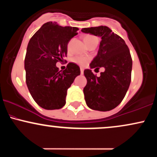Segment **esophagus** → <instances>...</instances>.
I'll use <instances>...</instances> for the list:
<instances>
[{"label":"esophagus","instance_id":"obj_1","mask_svg":"<svg viewBox=\"0 0 157 157\" xmlns=\"http://www.w3.org/2000/svg\"><path fill=\"white\" fill-rule=\"evenodd\" d=\"M83 71H84L83 68L81 67V68H80V72H81V75H82V74H83Z\"/></svg>","mask_w":157,"mask_h":157}]
</instances>
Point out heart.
Segmentation results:
<instances>
[{
	"instance_id": "heart-1",
	"label": "heart",
	"mask_w": 157,
	"mask_h": 157,
	"mask_svg": "<svg viewBox=\"0 0 157 157\" xmlns=\"http://www.w3.org/2000/svg\"><path fill=\"white\" fill-rule=\"evenodd\" d=\"M84 42L86 43V44L87 46H89V44H92V43L97 42L98 43V39L97 37L94 36L92 35H86L83 37ZM90 58L88 57H80V56H77L75 57L72 59V61L75 63L79 65L80 66H85L89 62Z\"/></svg>"
}]
</instances>
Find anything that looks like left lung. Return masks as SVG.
Masks as SVG:
<instances>
[{
	"instance_id": "obj_1",
	"label": "left lung",
	"mask_w": 157,
	"mask_h": 157,
	"mask_svg": "<svg viewBox=\"0 0 157 157\" xmlns=\"http://www.w3.org/2000/svg\"><path fill=\"white\" fill-rule=\"evenodd\" d=\"M81 31L101 37L98 53L90 66L105 68L100 77L91 69L84 71L87 79L83 89L85 100L93 110H112L122 101L131 83L132 59L129 48L124 40L107 26L84 28Z\"/></svg>"
}]
</instances>
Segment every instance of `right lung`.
I'll return each mask as SVG.
<instances>
[{"label":"right lung","instance_id":"1","mask_svg":"<svg viewBox=\"0 0 157 157\" xmlns=\"http://www.w3.org/2000/svg\"><path fill=\"white\" fill-rule=\"evenodd\" d=\"M78 30L47 22L29 42L24 60L26 82L32 98L43 109L63 107L68 89L80 75V67L74 63H68L63 71L56 66L66 57L68 42Z\"/></svg>","mask_w":157,"mask_h":157}]
</instances>
